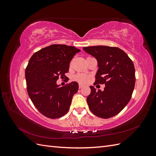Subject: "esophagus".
Instances as JSON below:
<instances>
[{
    "instance_id": "obj_1",
    "label": "esophagus",
    "mask_w": 156,
    "mask_h": 156,
    "mask_svg": "<svg viewBox=\"0 0 156 156\" xmlns=\"http://www.w3.org/2000/svg\"><path fill=\"white\" fill-rule=\"evenodd\" d=\"M83 87V84H79V88H82Z\"/></svg>"
}]
</instances>
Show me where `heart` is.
I'll return each mask as SVG.
<instances>
[{
  "label": "heart",
  "mask_w": 156,
  "mask_h": 156,
  "mask_svg": "<svg viewBox=\"0 0 156 156\" xmlns=\"http://www.w3.org/2000/svg\"><path fill=\"white\" fill-rule=\"evenodd\" d=\"M89 76L87 74H83V73H79L75 75L74 76V80L75 81L81 83H86L88 80Z\"/></svg>",
  "instance_id": "heart-1"
}]
</instances>
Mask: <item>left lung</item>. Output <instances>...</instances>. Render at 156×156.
Masks as SVG:
<instances>
[{
    "label": "left lung",
    "mask_w": 156,
    "mask_h": 156,
    "mask_svg": "<svg viewBox=\"0 0 156 156\" xmlns=\"http://www.w3.org/2000/svg\"><path fill=\"white\" fill-rule=\"evenodd\" d=\"M84 51L98 60L99 69L94 84H105L104 90L91 92L87 101L90 110L101 119H109L123 109L131 100L135 84L133 61L124 51L104 45L85 47Z\"/></svg>",
    "instance_id": "8db88e82"
}]
</instances>
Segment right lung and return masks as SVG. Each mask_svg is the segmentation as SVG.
<instances>
[{
    "mask_svg": "<svg viewBox=\"0 0 156 156\" xmlns=\"http://www.w3.org/2000/svg\"><path fill=\"white\" fill-rule=\"evenodd\" d=\"M80 51L73 46L53 44L36 52L29 60L25 69L27 92L45 116L58 119L69 111L78 83L73 81L60 87L56 81L66 77L70 61Z\"/></svg>",
    "mask_w": 156,
    "mask_h": 156,
    "instance_id": "right-lung-1",
    "label": "right lung"
}]
</instances>
